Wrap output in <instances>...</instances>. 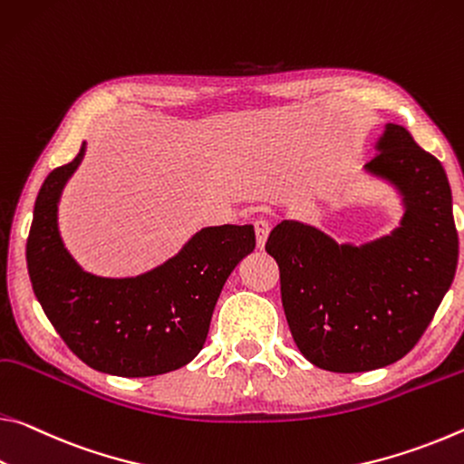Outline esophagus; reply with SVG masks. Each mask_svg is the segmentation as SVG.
Returning <instances> with one entry per match:
<instances>
[{"mask_svg": "<svg viewBox=\"0 0 464 464\" xmlns=\"http://www.w3.org/2000/svg\"><path fill=\"white\" fill-rule=\"evenodd\" d=\"M254 231H256V244H258V247L262 249L264 246H266V239L270 235V220L268 218H258L254 223Z\"/></svg>", "mask_w": 464, "mask_h": 464, "instance_id": "obj_1", "label": "esophagus"}]
</instances>
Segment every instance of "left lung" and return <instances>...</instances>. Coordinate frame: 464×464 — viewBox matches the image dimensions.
Returning <instances> with one entry per match:
<instances>
[{"label":"left lung","mask_w":464,"mask_h":464,"mask_svg":"<svg viewBox=\"0 0 464 464\" xmlns=\"http://www.w3.org/2000/svg\"><path fill=\"white\" fill-rule=\"evenodd\" d=\"M365 171L399 188V229L365 246H338L315 227L283 220L266 252L307 362L336 373L391 365L415 347L450 289L459 233L446 171L402 126L386 123Z\"/></svg>","instance_id":"obj_1"}]
</instances>
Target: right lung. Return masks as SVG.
I'll return each mask as SVG.
<instances>
[{"mask_svg":"<svg viewBox=\"0 0 464 464\" xmlns=\"http://www.w3.org/2000/svg\"><path fill=\"white\" fill-rule=\"evenodd\" d=\"M53 169L36 196L26 264L43 312L86 365L123 378L179 370L202 351L217 299L233 268L256 247L252 225L206 227L186 247L136 278L84 272L63 247L57 202L84 157Z\"/></svg>","mask_w":464,"mask_h":464,"instance_id":"1","label":"right lung"}]
</instances>
